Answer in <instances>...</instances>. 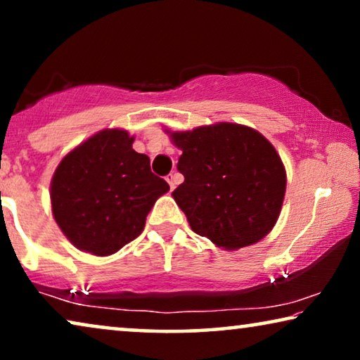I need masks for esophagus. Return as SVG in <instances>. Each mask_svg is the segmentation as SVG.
<instances>
[{
	"mask_svg": "<svg viewBox=\"0 0 360 360\" xmlns=\"http://www.w3.org/2000/svg\"><path fill=\"white\" fill-rule=\"evenodd\" d=\"M167 181H169V185H170V188L174 190L175 186H176V184H179V176H176V174H170V175H167V179H165Z\"/></svg>",
	"mask_w": 360,
	"mask_h": 360,
	"instance_id": "34e87169",
	"label": "esophagus"
}]
</instances>
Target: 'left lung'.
Returning <instances> with one entry per match:
<instances>
[{
	"label": "left lung",
	"instance_id": "8db88e82",
	"mask_svg": "<svg viewBox=\"0 0 360 360\" xmlns=\"http://www.w3.org/2000/svg\"><path fill=\"white\" fill-rule=\"evenodd\" d=\"M165 132L181 150L176 169L185 181L172 196L190 228L226 250L264 239L277 223L287 188L275 147L236 122Z\"/></svg>",
	"mask_w": 360,
	"mask_h": 360
}]
</instances>
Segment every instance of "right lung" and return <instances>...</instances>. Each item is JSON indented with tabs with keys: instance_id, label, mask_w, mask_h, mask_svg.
<instances>
[{
	"instance_id": "1",
	"label": "right lung",
	"mask_w": 360,
	"mask_h": 360,
	"mask_svg": "<svg viewBox=\"0 0 360 360\" xmlns=\"http://www.w3.org/2000/svg\"><path fill=\"white\" fill-rule=\"evenodd\" d=\"M132 142L124 129H103L68 152L53 172V219L83 252H117L142 233L157 198L170 190Z\"/></svg>"
}]
</instances>
